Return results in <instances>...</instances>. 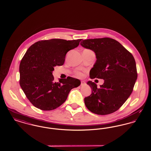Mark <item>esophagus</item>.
<instances>
[{
    "mask_svg": "<svg viewBox=\"0 0 151 151\" xmlns=\"http://www.w3.org/2000/svg\"><path fill=\"white\" fill-rule=\"evenodd\" d=\"M86 84V83L84 81H81V86H84Z\"/></svg>",
    "mask_w": 151,
    "mask_h": 151,
    "instance_id": "34e87169",
    "label": "esophagus"
}]
</instances>
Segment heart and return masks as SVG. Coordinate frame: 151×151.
I'll list each match as a JSON object with an SVG mask.
<instances>
[{"label":"heart","mask_w":151,"mask_h":151,"mask_svg":"<svg viewBox=\"0 0 151 151\" xmlns=\"http://www.w3.org/2000/svg\"><path fill=\"white\" fill-rule=\"evenodd\" d=\"M76 75L79 76V77H81L83 76V73H81V72H77L76 73Z\"/></svg>","instance_id":"heart-1"}]
</instances>
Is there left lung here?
I'll list each match as a JSON object with an SVG mask.
<instances>
[{
    "label": "left lung",
    "mask_w": 151,
    "mask_h": 151,
    "mask_svg": "<svg viewBox=\"0 0 151 151\" xmlns=\"http://www.w3.org/2000/svg\"><path fill=\"white\" fill-rule=\"evenodd\" d=\"M80 45L96 54L97 60L90 71V78L104 80L99 88L92 81H88L92 91L84 99L86 106L98 115L113 113L122 106L133 91L137 77L135 59L113 38L88 39Z\"/></svg>",
    "instance_id": "8db88e82"
}]
</instances>
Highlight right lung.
<instances>
[{"label":"right lung","mask_w":151,"mask_h":151,"mask_svg":"<svg viewBox=\"0 0 151 151\" xmlns=\"http://www.w3.org/2000/svg\"><path fill=\"white\" fill-rule=\"evenodd\" d=\"M81 40H41L27 50L20 64L19 82L33 106L42 110L55 109L65 102L72 88L80 85L79 79L70 76L54 82L52 72L55 66L64 64L67 52Z\"/></svg>","instance_id":"right-lung-1"}]
</instances>
